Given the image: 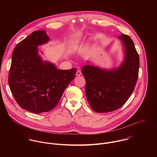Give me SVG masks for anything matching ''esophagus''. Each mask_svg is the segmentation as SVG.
<instances>
[{
    "label": "esophagus",
    "mask_w": 157,
    "mask_h": 157,
    "mask_svg": "<svg viewBox=\"0 0 157 157\" xmlns=\"http://www.w3.org/2000/svg\"><path fill=\"white\" fill-rule=\"evenodd\" d=\"M81 74H82V73H81V70H77V71H76V76H81Z\"/></svg>",
    "instance_id": "34e87169"
}]
</instances>
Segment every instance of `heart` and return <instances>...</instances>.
I'll return each instance as SVG.
<instances>
[{
    "label": "heart",
    "mask_w": 157,
    "mask_h": 157,
    "mask_svg": "<svg viewBox=\"0 0 157 157\" xmlns=\"http://www.w3.org/2000/svg\"><path fill=\"white\" fill-rule=\"evenodd\" d=\"M81 38H82V34L81 33H77V34L73 36L71 40L70 48L71 49H74L79 44Z\"/></svg>",
    "instance_id": "heart-1"
}]
</instances>
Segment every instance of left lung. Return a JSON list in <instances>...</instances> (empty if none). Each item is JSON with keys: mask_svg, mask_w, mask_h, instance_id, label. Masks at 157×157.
I'll return each mask as SVG.
<instances>
[{"mask_svg": "<svg viewBox=\"0 0 157 157\" xmlns=\"http://www.w3.org/2000/svg\"><path fill=\"white\" fill-rule=\"evenodd\" d=\"M117 38L122 43L124 53L119 67L107 70L86 64L82 68L86 82V98L91 107L98 113L121 107L131 96L137 81L140 62L134 43L125 34Z\"/></svg>", "mask_w": 157, "mask_h": 157, "instance_id": "1", "label": "left lung"}]
</instances>
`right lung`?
<instances>
[{
	"label": "right lung",
	"instance_id": "right-lung-1",
	"mask_svg": "<svg viewBox=\"0 0 157 157\" xmlns=\"http://www.w3.org/2000/svg\"><path fill=\"white\" fill-rule=\"evenodd\" d=\"M50 40L46 31H35L17 44L12 56L10 91L22 109L35 114L54 109L76 73V68L58 70L55 64L43 60L38 46Z\"/></svg>",
	"mask_w": 157,
	"mask_h": 157
}]
</instances>
